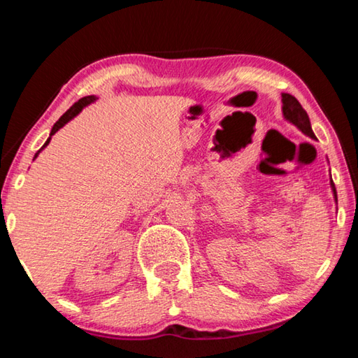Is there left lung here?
<instances>
[{
	"label": "left lung",
	"mask_w": 358,
	"mask_h": 358,
	"mask_svg": "<svg viewBox=\"0 0 358 358\" xmlns=\"http://www.w3.org/2000/svg\"><path fill=\"white\" fill-rule=\"evenodd\" d=\"M281 101H282V115L284 118H286L289 123H292L294 126H296L303 134L311 137V138H316L311 128V121L310 117H308V113L305 112V108L301 107V104L299 101H296L292 94L289 93H282L281 94ZM330 186H331V192H333V197H335V203L338 205V196H336V187L333 185V180H331V175H330Z\"/></svg>",
	"instance_id": "1"
}]
</instances>
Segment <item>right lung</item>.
Listing matches in <instances>:
<instances>
[{"mask_svg":"<svg viewBox=\"0 0 358 358\" xmlns=\"http://www.w3.org/2000/svg\"><path fill=\"white\" fill-rule=\"evenodd\" d=\"M94 101H96V96H87V98H82L80 101H78V102H76V104H74V106H72V107L69 108V110H68V112H66V113H63V117H62V118H59V120L57 121V123H55V124H53V128H52V131H50V136H48V138H47V141H45V143H44V145H42V148H41V150L38 151V153H36V155H34V159H36V157H38V155L41 153V151H42V150H44V148L47 147V145H48V143H50V138H52V136H53V134H55V132H57V131H59V129H62L64 124H68V123H69V121H71L72 118H76V117H77V115H78V113H80V112L83 110V108H85V107H87V106H90V104H92V102H94Z\"/></svg>","mask_w":358,"mask_h":358,"instance_id":"right-lung-1","label":"right lung"}]
</instances>
